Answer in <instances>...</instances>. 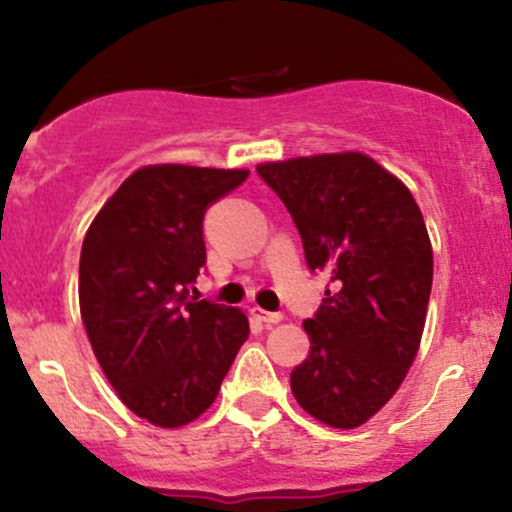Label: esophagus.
<instances>
[{
    "label": "esophagus",
    "mask_w": 512,
    "mask_h": 512,
    "mask_svg": "<svg viewBox=\"0 0 512 512\" xmlns=\"http://www.w3.org/2000/svg\"><path fill=\"white\" fill-rule=\"evenodd\" d=\"M250 315L255 317L257 322H262V325H267V327L276 325V322H281V317H284L281 313H269V310H262V308H252Z\"/></svg>",
    "instance_id": "34e87169"
}]
</instances>
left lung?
I'll return each instance as SVG.
<instances>
[{"label":"left lung","mask_w":512,"mask_h":512,"mask_svg":"<svg viewBox=\"0 0 512 512\" xmlns=\"http://www.w3.org/2000/svg\"><path fill=\"white\" fill-rule=\"evenodd\" d=\"M301 233L305 262L330 274L310 354L291 392L310 416L356 428L390 402L421 346L433 248L409 187L361 151L257 166Z\"/></svg>","instance_id":"1"}]
</instances>
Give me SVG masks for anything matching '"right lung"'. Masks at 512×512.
I'll return each instance as SVG.
<instances>
[{
  "label": "right lung",
  "mask_w": 512,
  "mask_h": 512,
  "mask_svg": "<svg viewBox=\"0 0 512 512\" xmlns=\"http://www.w3.org/2000/svg\"><path fill=\"white\" fill-rule=\"evenodd\" d=\"M245 168L134 170L88 226L79 308L105 378L129 411L180 428L214 404L250 334L240 308L187 298L207 262L202 221Z\"/></svg>",
  "instance_id": "add662e5"
}]
</instances>
